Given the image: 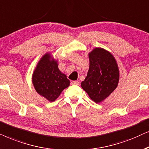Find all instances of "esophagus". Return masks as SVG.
<instances>
[{
    "label": "esophagus",
    "instance_id": "obj_1",
    "mask_svg": "<svg viewBox=\"0 0 149 149\" xmlns=\"http://www.w3.org/2000/svg\"><path fill=\"white\" fill-rule=\"evenodd\" d=\"M71 84L79 85V84H80V82H79L78 81H72V82H71Z\"/></svg>",
    "mask_w": 149,
    "mask_h": 149
}]
</instances>
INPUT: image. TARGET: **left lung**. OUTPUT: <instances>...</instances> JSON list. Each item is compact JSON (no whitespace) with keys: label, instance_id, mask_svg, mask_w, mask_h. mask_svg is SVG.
<instances>
[{"label":"left lung","instance_id":"1","mask_svg":"<svg viewBox=\"0 0 149 149\" xmlns=\"http://www.w3.org/2000/svg\"><path fill=\"white\" fill-rule=\"evenodd\" d=\"M90 65L87 76L81 83L91 100L100 103L118 86L119 71L114 56L109 52L97 47L88 54Z\"/></svg>","mask_w":149,"mask_h":149}]
</instances>
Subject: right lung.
<instances>
[{"label":"right lung","instance_id":"obj_1","mask_svg":"<svg viewBox=\"0 0 149 149\" xmlns=\"http://www.w3.org/2000/svg\"><path fill=\"white\" fill-rule=\"evenodd\" d=\"M69 83L66 75L59 70L57 61L51 60L49 54H45L33 75V84L37 93L49 102H54Z\"/></svg>","mask_w":149,"mask_h":149}]
</instances>
